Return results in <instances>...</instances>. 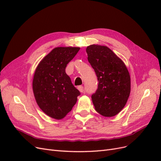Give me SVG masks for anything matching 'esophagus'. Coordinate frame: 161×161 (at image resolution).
<instances>
[{"mask_svg": "<svg viewBox=\"0 0 161 161\" xmlns=\"http://www.w3.org/2000/svg\"><path fill=\"white\" fill-rule=\"evenodd\" d=\"M78 89H79V91L80 92H83V91H84V88H83V86H78Z\"/></svg>", "mask_w": 161, "mask_h": 161, "instance_id": "1", "label": "esophagus"}]
</instances>
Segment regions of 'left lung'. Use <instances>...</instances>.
I'll use <instances>...</instances> for the list:
<instances>
[{
	"instance_id": "left-lung-1",
	"label": "left lung",
	"mask_w": 161,
	"mask_h": 161,
	"mask_svg": "<svg viewBox=\"0 0 161 161\" xmlns=\"http://www.w3.org/2000/svg\"><path fill=\"white\" fill-rule=\"evenodd\" d=\"M86 52L99 81L98 89L91 96L95 110L105 117L115 116L124 108L130 96L131 80L127 67L105 46L92 44Z\"/></svg>"
}]
</instances>
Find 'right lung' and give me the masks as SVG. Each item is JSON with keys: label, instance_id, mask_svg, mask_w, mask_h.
Returning a JSON list of instances; mask_svg holds the SVG:
<instances>
[{"label": "right lung", "instance_id": "1", "mask_svg": "<svg viewBox=\"0 0 161 161\" xmlns=\"http://www.w3.org/2000/svg\"><path fill=\"white\" fill-rule=\"evenodd\" d=\"M79 47H57L39 63L32 88L36 103L50 118L62 119L72 110L80 92L72 85L65 69Z\"/></svg>", "mask_w": 161, "mask_h": 161}]
</instances>
